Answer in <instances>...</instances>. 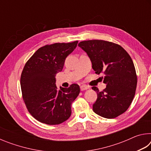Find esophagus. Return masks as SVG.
Wrapping results in <instances>:
<instances>
[{
  "label": "esophagus",
  "instance_id": "1",
  "mask_svg": "<svg viewBox=\"0 0 151 151\" xmlns=\"http://www.w3.org/2000/svg\"><path fill=\"white\" fill-rule=\"evenodd\" d=\"M88 88H89V86H86V85H82V86H81V91H83L87 90V89H88Z\"/></svg>",
  "mask_w": 151,
  "mask_h": 151
}]
</instances>
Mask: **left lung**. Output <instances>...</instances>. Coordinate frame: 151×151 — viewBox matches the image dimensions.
<instances>
[{
    "instance_id": "obj_1",
    "label": "left lung",
    "mask_w": 151,
    "mask_h": 151,
    "mask_svg": "<svg viewBox=\"0 0 151 151\" xmlns=\"http://www.w3.org/2000/svg\"><path fill=\"white\" fill-rule=\"evenodd\" d=\"M85 51L96 74L103 73L106 87L99 91L93 111L106 119L116 118L129 109L136 91L137 76L130 55L121 46L102 40L82 41L78 45Z\"/></svg>"
}]
</instances>
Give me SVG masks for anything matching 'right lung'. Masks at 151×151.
Listing matches in <instances>:
<instances>
[{
    "label": "right lung",
    "mask_w": 151,
    "mask_h": 151,
    "mask_svg": "<svg viewBox=\"0 0 151 151\" xmlns=\"http://www.w3.org/2000/svg\"><path fill=\"white\" fill-rule=\"evenodd\" d=\"M78 41L55 43L40 47L24 66L20 76L22 99L30 114L42 123L59 124L71 115V104L80 93L73 84L58 90L56 75L62 71L66 58Z\"/></svg>",
    "instance_id": "right-lung-1"
}]
</instances>
